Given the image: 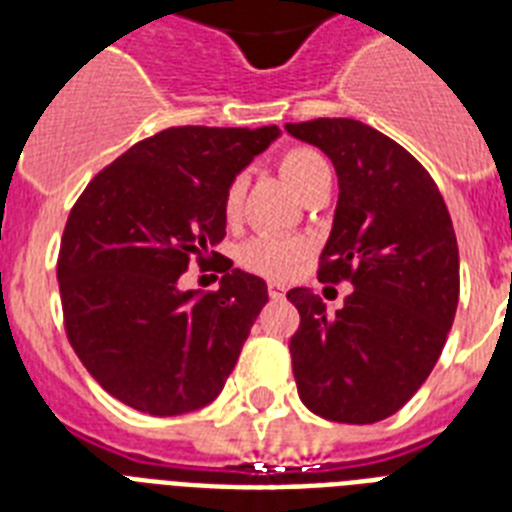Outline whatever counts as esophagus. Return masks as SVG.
Wrapping results in <instances>:
<instances>
[{"label": "esophagus", "instance_id": "obj_1", "mask_svg": "<svg viewBox=\"0 0 512 512\" xmlns=\"http://www.w3.org/2000/svg\"><path fill=\"white\" fill-rule=\"evenodd\" d=\"M268 295H271L273 300H281V297L287 295V287L279 284V281H271V284H268Z\"/></svg>", "mask_w": 512, "mask_h": 512}]
</instances>
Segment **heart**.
<instances>
[{
    "instance_id": "obj_1",
    "label": "heart",
    "mask_w": 512,
    "mask_h": 512,
    "mask_svg": "<svg viewBox=\"0 0 512 512\" xmlns=\"http://www.w3.org/2000/svg\"><path fill=\"white\" fill-rule=\"evenodd\" d=\"M281 177L295 188L303 199H308L319 185L332 180L327 159L305 146H292L287 151H281L276 159ZM244 177H233L231 183L225 185L223 199H220V209L228 223L239 220L241 201H244ZM311 244L303 236H284V233H257L249 241H244L239 247V263L241 268L265 276V279H287L300 268V263L308 255Z\"/></svg>"
}]
</instances>
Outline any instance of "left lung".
Listing matches in <instances>:
<instances>
[{"mask_svg":"<svg viewBox=\"0 0 512 512\" xmlns=\"http://www.w3.org/2000/svg\"><path fill=\"white\" fill-rule=\"evenodd\" d=\"M321 148L340 183L319 281H350L329 316L311 289L289 340L297 393L324 420L369 425L396 414L433 372L460 300V252L444 196L396 140L356 119L287 124Z\"/></svg>","mask_w":512,"mask_h":512,"instance_id":"8db88e82","label":"left lung"}]
</instances>
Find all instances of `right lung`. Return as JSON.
Wrapping results in <instances>:
<instances>
[{
	"instance_id": "right-lung-1",
	"label": "right lung",
	"mask_w": 512,
	"mask_h": 512,
	"mask_svg": "<svg viewBox=\"0 0 512 512\" xmlns=\"http://www.w3.org/2000/svg\"><path fill=\"white\" fill-rule=\"evenodd\" d=\"M279 127H170L92 177L60 239L63 324L87 372L122 404L170 417L215 401L268 303L260 276L231 268L225 185ZM196 259L224 273L199 296L176 281Z\"/></svg>"
}]
</instances>
